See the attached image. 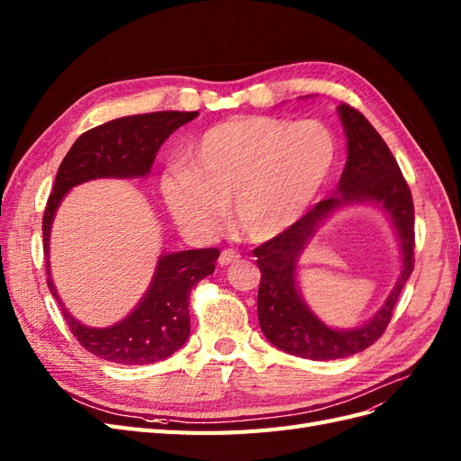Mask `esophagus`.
Instances as JSON below:
<instances>
[{
    "label": "esophagus",
    "instance_id": "esophagus-1",
    "mask_svg": "<svg viewBox=\"0 0 461 461\" xmlns=\"http://www.w3.org/2000/svg\"><path fill=\"white\" fill-rule=\"evenodd\" d=\"M239 258H240V254L236 252V249L227 248V249H222V252H221V256H219V263H221V265H229V263L239 261Z\"/></svg>",
    "mask_w": 461,
    "mask_h": 461
}]
</instances>
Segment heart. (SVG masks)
<instances>
[{"instance_id":"1","label":"heart","mask_w":461,"mask_h":461,"mask_svg":"<svg viewBox=\"0 0 461 461\" xmlns=\"http://www.w3.org/2000/svg\"><path fill=\"white\" fill-rule=\"evenodd\" d=\"M337 138L321 121L242 117L207 129L186 149V167L161 176L178 227L209 239L227 217L249 240L267 242L310 212L337 163Z\"/></svg>"}]
</instances>
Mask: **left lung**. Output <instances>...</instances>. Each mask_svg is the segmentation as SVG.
I'll return each instance as SVG.
<instances>
[{
	"mask_svg": "<svg viewBox=\"0 0 461 461\" xmlns=\"http://www.w3.org/2000/svg\"><path fill=\"white\" fill-rule=\"evenodd\" d=\"M348 138V161L339 192L321 200L294 227L258 246L254 256L261 271L258 319L265 337L278 350L308 359H339L364 352L383 337L400 292L413 271V200L400 167L373 124L348 104L339 105ZM371 201L381 204L397 229L402 248V273L389 300L366 326L334 331L304 305L295 286L297 259L304 244L334 208L348 203Z\"/></svg>",
	"mask_w": 461,
	"mask_h": 461,
	"instance_id": "obj_1",
	"label": "left lung"
}]
</instances>
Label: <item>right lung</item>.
I'll list each match as a JSON object with an SVG mask.
<instances>
[{
	"label": "right lung",
	"mask_w": 461,
	"mask_h": 461,
	"mask_svg": "<svg viewBox=\"0 0 461 461\" xmlns=\"http://www.w3.org/2000/svg\"><path fill=\"white\" fill-rule=\"evenodd\" d=\"M198 111H156L121 117L86 131L68 149L55 176L41 219L48 288L59 302L68 329L90 354L121 366H146L169 357L190 337V290L215 271L217 248L165 254L142 302L131 315L107 329H90L65 310L50 273V232L65 194L94 178L146 176L161 144L178 127L196 119Z\"/></svg>",
	"instance_id": "right-lung-1"
}]
</instances>
